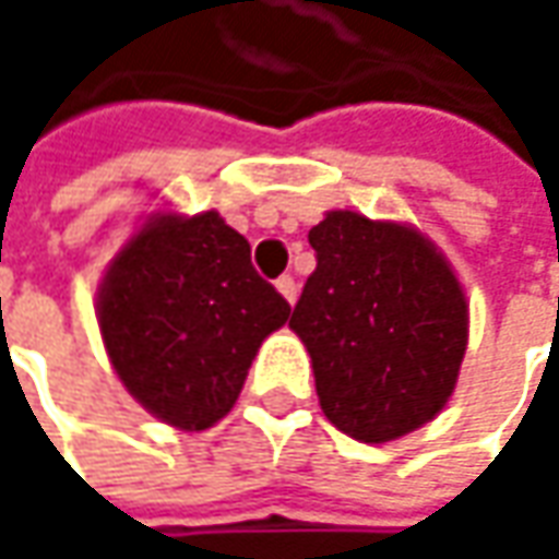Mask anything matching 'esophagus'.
<instances>
[{"mask_svg":"<svg viewBox=\"0 0 559 559\" xmlns=\"http://www.w3.org/2000/svg\"><path fill=\"white\" fill-rule=\"evenodd\" d=\"M276 289H280V295H283L289 305H295V298H298V283H295V276H292V273H286V276H280V280H276Z\"/></svg>","mask_w":559,"mask_h":559,"instance_id":"obj_1","label":"esophagus"}]
</instances>
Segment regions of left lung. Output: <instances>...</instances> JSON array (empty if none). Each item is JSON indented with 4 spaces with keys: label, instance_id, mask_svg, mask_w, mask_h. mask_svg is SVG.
Returning a JSON list of instances; mask_svg holds the SVG:
<instances>
[{
    "label": "left lung",
    "instance_id": "8db88e82",
    "mask_svg": "<svg viewBox=\"0 0 559 559\" xmlns=\"http://www.w3.org/2000/svg\"><path fill=\"white\" fill-rule=\"evenodd\" d=\"M317 270L289 326L313 364L326 419L367 444L439 414L457 385L469 308L448 258L419 229L330 211L308 233Z\"/></svg>",
    "mask_w": 559,
    "mask_h": 559
}]
</instances>
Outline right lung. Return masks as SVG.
Wrapping results in <instances>:
<instances>
[{
  "mask_svg": "<svg viewBox=\"0 0 559 559\" xmlns=\"http://www.w3.org/2000/svg\"><path fill=\"white\" fill-rule=\"evenodd\" d=\"M98 330L123 389L167 426L202 432L229 414L289 301L251 267L217 211L155 214L98 286Z\"/></svg>",
  "mask_w": 559,
  "mask_h": 559,
  "instance_id": "add662e5",
  "label": "right lung"
}]
</instances>
